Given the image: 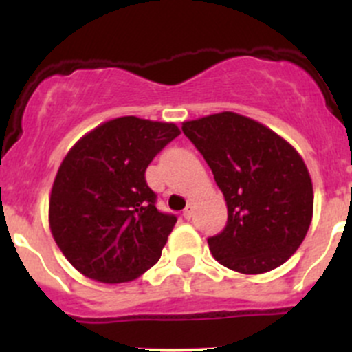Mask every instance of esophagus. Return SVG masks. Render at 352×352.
Here are the masks:
<instances>
[{
	"label": "esophagus",
	"mask_w": 352,
	"mask_h": 352,
	"mask_svg": "<svg viewBox=\"0 0 352 352\" xmlns=\"http://www.w3.org/2000/svg\"><path fill=\"white\" fill-rule=\"evenodd\" d=\"M192 214H194V206L189 204L186 209H184L182 216H184V218H186V219H190V218H192Z\"/></svg>",
	"instance_id": "esophagus-1"
}]
</instances>
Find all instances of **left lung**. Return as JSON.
Masks as SVG:
<instances>
[{"instance_id":"obj_1","label":"left lung","mask_w":352,"mask_h":352,"mask_svg":"<svg viewBox=\"0 0 352 352\" xmlns=\"http://www.w3.org/2000/svg\"><path fill=\"white\" fill-rule=\"evenodd\" d=\"M214 175L228 221L209 236L225 267L262 274L298 250L314 214V187L298 151L262 124L221 112L182 124Z\"/></svg>"}]
</instances>
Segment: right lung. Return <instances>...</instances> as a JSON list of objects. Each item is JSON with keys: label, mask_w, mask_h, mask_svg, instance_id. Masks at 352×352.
<instances>
[{"label": "right lung", "mask_w": 352, "mask_h": 352, "mask_svg": "<svg viewBox=\"0 0 352 352\" xmlns=\"http://www.w3.org/2000/svg\"><path fill=\"white\" fill-rule=\"evenodd\" d=\"M179 134L175 124L119 117L81 138L63 160L49 225L81 274L127 283L158 262L177 216L156 209L144 172Z\"/></svg>", "instance_id": "obj_1"}]
</instances>
